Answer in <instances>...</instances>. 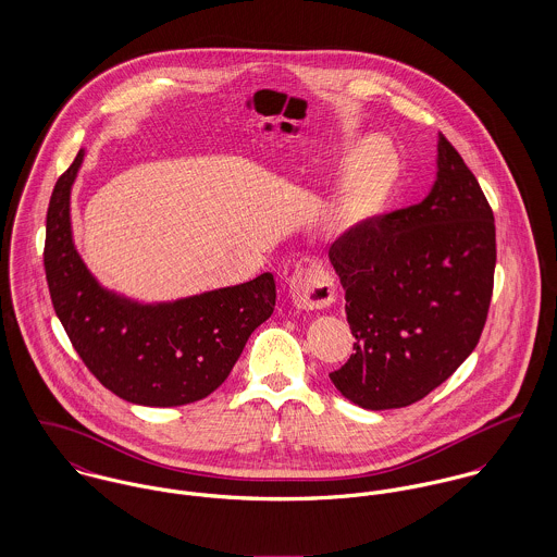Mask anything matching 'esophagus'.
I'll list each match as a JSON object with an SVG mask.
<instances>
[{"mask_svg": "<svg viewBox=\"0 0 557 557\" xmlns=\"http://www.w3.org/2000/svg\"><path fill=\"white\" fill-rule=\"evenodd\" d=\"M289 289H292V300L300 311L325 309L336 298L334 278L330 270L323 268L321 263H313L309 268L298 270L289 283Z\"/></svg>", "mask_w": 557, "mask_h": 557, "instance_id": "obj_1", "label": "esophagus"}]
</instances>
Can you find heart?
Returning <instances> with one entry per match:
<instances>
[{
  "label": "heart",
  "mask_w": 557,
  "mask_h": 557,
  "mask_svg": "<svg viewBox=\"0 0 557 557\" xmlns=\"http://www.w3.org/2000/svg\"><path fill=\"white\" fill-rule=\"evenodd\" d=\"M398 173L395 150L377 144L367 146L345 180L338 212L345 223H356L373 214L388 197Z\"/></svg>",
  "instance_id": "obj_1"
}]
</instances>
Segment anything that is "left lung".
<instances>
[{
  "label": "left lung",
  "instance_id": "left-lung-1",
  "mask_svg": "<svg viewBox=\"0 0 557 557\" xmlns=\"http://www.w3.org/2000/svg\"><path fill=\"white\" fill-rule=\"evenodd\" d=\"M327 257L356 336L349 360L330 373L343 397L375 411L411 405L474 351L493 294L495 221L442 133L431 193L354 225Z\"/></svg>",
  "mask_w": 557,
  "mask_h": 557
}]
</instances>
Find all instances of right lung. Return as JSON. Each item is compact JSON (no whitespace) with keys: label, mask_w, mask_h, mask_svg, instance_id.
Masks as SVG:
<instances>
[{"label":"right lung","mask_w":557,"mask_h":557,"mask_svg":"<svg viewBox=\"0 0 557 557\" xmlns=\"http://www.w3.org/2000/svg\"><path fill=\"white\" fill-rule=\"evenodd\" d=\"M83 150L55 182L47 210L45 272L55 315L89 373L113 395L177 407L212 395L232 373L257 325L272 315L274 276L201 296L137 305L102 289L71 234V186Z\"/></svg>","instance_id":"obj_1"}]
</instances>
